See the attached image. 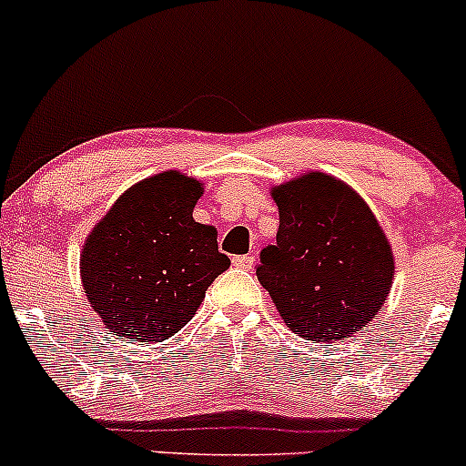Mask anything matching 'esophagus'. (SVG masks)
Wrapping results in <instances>:
<instances>
[{"label":"esophagus","instance_id":"1","mask_svg":"<svg viewBox=\"0 0 466 466\" xmlns=\"http://www.w3.org/2000/svg\"><path fill=\"white\" fill-rule=\"evenodd\" d=\"M253 258L250 255H235L233 258V266L235 268H242V270H250L253 268Z\"/></svg>","mask_w":466,"mask_h":466}]
</instances>
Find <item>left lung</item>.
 <instances>
[{"label":"left lung","instance_id":"8db88e82","mask_svg":"<svg viewBox=\"0 0 466 466\" xmlns=\"http://www.w3.org/2000/svg\"><path fill=\"white\" fill-rule=\"evenodd\" d=\"M277 244L261 250L259 284L292 332L348 339L390 295L391 247L372 208L339 177L308 171L275 187Z\"/></svg>","mask_w":466,"mask_h":466}]
</instances>
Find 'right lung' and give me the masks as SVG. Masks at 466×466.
<instances>
[{"label": "right lung", "instance_id": "obj_1", "mask_svg": "<svg viewBox=\"0 0 466 466\" xmlns=\"http://www.w3.org/2000/svg\"><path fill=\"white\" fill-rule=\"evenodd\" d=\"M200 196V180L163 171L125 191L87 235L83 290L109 332L143 343L174 337L231 266L216 228L193 219Z\"/></svg>", "mask_w": 466, "mask_h": 466}]
</instances>
